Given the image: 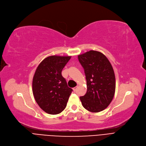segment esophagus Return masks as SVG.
Returning a JSON list of instances; mask_svg holds the SVG:
<instances>
[{"instance_id":"1","label":"esophagus","mask_w":146,"mask_h":146,"mask_svg":"<svg viewBox=\"0 0 146 146\" xmlns=\"http://www.w3.org/2000/svg\"><path fill=\"white\" fill-rule=\"evenodd\" d=\"M78 88V86H76V87H74V88H73V90H74V91H75L76 90V88Z\"/></svg>"}]
</instances>
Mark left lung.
Wrapping results in <instances>:
<instances>
[{
  "label": "left lung",
  "mask_w": 146,
  "mask_h": 146,
  "mask_svg": "<svg viewBox=\"0 0 146 146\" xmlns=\"http://www.w3.org/2000/svg\"><path fill=\"white\" fill-rule=\"evenodd\" d=\"M84 69L87 91L80 97L83 107L90 112L106 109L112 101L115 90L113 68L107 58L100 52L90 50L78 56Z\"/></svg>",
  "instance_id": "left-lung-1"
}]
</instances>
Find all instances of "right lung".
Masks as SVG:
<instances>
[{
  "instance_id": "right-lung-1",
  "label": "right lung",
  "mask_w": 146,
  "mask_h": 146,
  "mask_svg": "<svg viewBox=\"0 0 146 146\" xmlns=\"http://www.w3.org/2000/svg\"><path fill=\"white\" fill-rule=\"evenodd\" d=\"M71 56H49L39 64L34 74L32 91L40 108L49 114H58L65 108L72 90L68 87L62 70Z\"/></svg>"
}]
</instances>
